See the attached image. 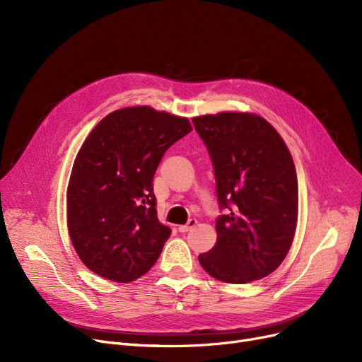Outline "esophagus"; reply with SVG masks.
I'll list each match as a JSON object with an SVG mask.
<instances>
[{
	"label": "esophagus",
	"mask_w": 362,
	"mask_h": 362,
	"mask_svg": "<svg viewBox=\"0 0 362 362\" xmlns=\"http://www.w3.org/2000/svg\"><path fill=\"white\" fill-rule=\"evenodd\" d=\"M197 220L195 218H191V220H189L186 224H183V226H179V232L180 233H186V232H189V230H191L192 229V227H195L197 226Z\"/></svg>",
	"instance_id": "esophagus-1"
}]
</instances>
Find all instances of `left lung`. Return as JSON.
I'll return each mask as SVG.
<instances>
[{"instance_id":"1","label":"left lung","mask_w":362,"mask_h":362,"mask_svg":"<svg viewBox=\"0 0 362 362\" xmlns=\"http://www.w3.org/2000/svg\"><path fill=\"white\" fill-rule=\"evenodd\" d=\"M210 154L218 208L217 243L198 257L226 283H250L286 258L298 218V179L288 146L255 114L220 112L192 120Z\"/></svg>"}]
</instances>
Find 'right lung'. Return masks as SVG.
Masks as SVG:
<instances>
[{
    "mask_svg": "<svg viewBox=\"0 0 362 362\" xmlns=\"http://www.w3.org/2000/svg\"><path fill=\"white\" fill-rule=\"evenodd\" d=\"M191 130L187 119L130 107L90 132L67 187L70 239L90 272L129 283L157 262L171 229L157 217L152 182L164 152Z\"/></svg>",
    "mask_w": 362,
    "mask_h": 362,
    "instance_id": "1",
    "label": "right lung"
}]
</instances>
